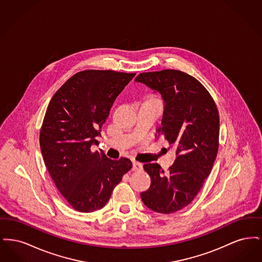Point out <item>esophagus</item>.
Listing matches in <instances>:
<instances>
[{"label": "esophagus", "mask_w": 262, "mask_h": 262, "mask_svg": "<svg viewBox=\"0 0 262 262\" xmlns=\"http://www.w3.org/2000/svg\"><path fill=\"white\" fill-rule=\"evenodd\" d=\"M142 169H143V166L141 163L137 162V161L133 162V170L134 171H141Z\"/></svg>", "instance_id": "esophagus-1"}]
</instances>
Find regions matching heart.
<instances>
[{
	"instance_id": "heart-1",
	"label": "heart",
	"mask_w": 262,
	"mask_h": 262,
	"mask_svg": "<svg viewBox=\"0 0 262 262\" xmlns=\"http://www.w3.org/2000/svg\"><path fill=\"white\" fill-rule=\"evenodd\" d=\"M150 99H157V98H156V97H154V96H151V97H150Z\"/></svg>"
}]
</instances>
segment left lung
I'll use <instances>...</instances> for the list:
<instances>
[{"mask_svg": "<svg viewBox=\"0 0 262 262\" xmlns=\"http://www.w3.org/2000/svg\"><path fill=\"white\" fill-rule=\"evenodd\" d=\"M136 81L162 95L164 112L157 132L177 155L168 173L157 163L143 165L151 184L140 198L153 211H179L194 200L211 172L219 147L218 109L207 89L181 71L142 73Z\"/></svg>", "mask_w": 262, "mask_h": 262, "instance_id": "1", "label": "left lung"}]
</instances>
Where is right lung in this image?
<instances>
[{
	"label": "right lung",
	"instance_id": "right-lung-1",
	"mask_svg": "<svg viewBox=\"0 0 262 262\" xmlns=\"http://www.w3.org/2000/svg\"><path fill=\"white\" fill-rule=\"evenodd\" d=\"M136 74L86 70L69 78L52 97L39 141L52 180L69 204L79 212L105 206L114 187L133 164L109 159L91 146L113 103Z\"/></svg>",
	"mask_w": 262,
	"mask_h": 262
}]
</instances>
